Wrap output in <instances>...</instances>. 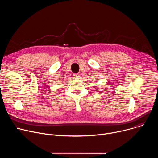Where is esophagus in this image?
Segmentation results:
<instances>
[{
  "mask_svg": "<svg viewBox=\"0 0 158 158\" xmlns=\"http://www.w3.org/2000/svg\"><path fill=\"white\" fill-rule=\"evenodd\" d=\"M74 77L75 79H79L80 76L78 74H74Z\"/></svg>",
  "mask_w": 158,
  "mask_h": 158,
  "instance_id": "1",
  "label": "esophagus"
}]
</instances>
